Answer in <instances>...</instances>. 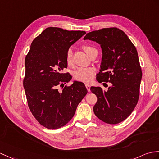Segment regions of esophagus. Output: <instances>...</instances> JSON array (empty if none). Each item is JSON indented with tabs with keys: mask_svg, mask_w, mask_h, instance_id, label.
Listing matches in <instances>:
<instances>
[{
	"mask_svg": "<svg viewBox=\"0 0 159 159\" xmlns=\"http://www.w3.org/2000/svg\"><path fill=\"white\" fill-rule=\"evenodd\" d=\"M85 86H86V88H87V91H90V88H91V85H90V84H88V83H86V84H85Z\"/></svg>",
	"mask_w": 159,
	"mask_h": 159,
	"instance_id": "34e87169",
	"label": "esophagus"
}]
</instances>
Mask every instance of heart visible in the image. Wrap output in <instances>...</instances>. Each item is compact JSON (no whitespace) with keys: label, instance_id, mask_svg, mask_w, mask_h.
<instances>
[{"label":"heart","instance_id":"b5f03b06","mask_svg":"<svg viewBox=\"0 0 159 159\" xmlns=\"http://www.w3.org/2000/svg\"><path fill=\"white\" fill-rule=\"evenodd\" d=\"M83 49L88 55L92 51L95 49L94 47L89 45H84L83 46ZM66 61L68 66H71L72 64V50L71 48L68 49L66 52ZM94 74L95 70L92 68H79L76 69L74 72V77L78 81L88 83L93 79Z\"/></svg>","mask_w":159,"mask_h":159}]
</instances>
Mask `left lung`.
<instances>
[{"instance_id": "obj_1", "label": "left lung", "mask_w": 159, "mask_h": 159, "mask_svg": "<svg viewBox=\"0 0 159 159\" xmlns=\"http://www.w3.org/2000/svg\"><path fill=\"white\" fill-rule=\"evenodd\" d=\"M83 39L100 45L102 58L97 80L112 84L106 91L99 87H91L98 98L93 112L106 123H119L130 115L139 99L142 72L138 51L126 34L117 28L89 32Z\"/></svg>"}]
</instances>
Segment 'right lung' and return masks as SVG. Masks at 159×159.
Instances as JSON below:
<instances>
[{"mask_svg": "<svg viewBox=\"0 0 159 159\" xmlns=\"http://www.w3.org/2000/svg\"><path fill=\"white\" fill-rule=\"evenodd\" d=\"M86 34L84 31L49 27L33 40L25 56L24 87L29 109L39 123L56 129L67 124L87 93L83 83L72 79L62 71L68 66L66 55L72 45ZM61 86L62 90H58Z\"/></svg>", "mask_w": 159, "mask_h": 159, "instance_id": "right-lung-1", "label": "right lung"}]
</instances>
